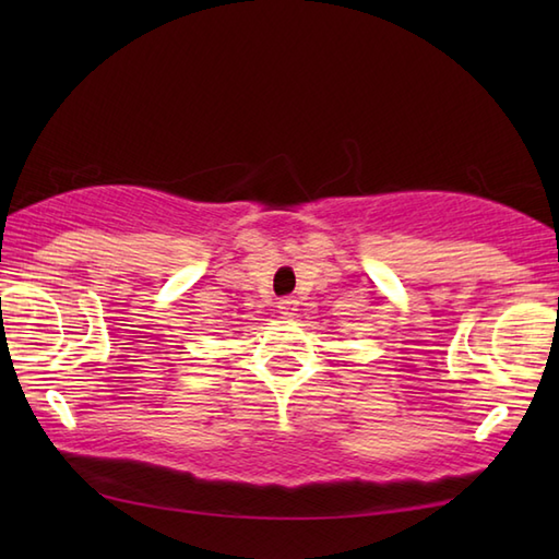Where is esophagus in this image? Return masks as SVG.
Wrapping results in <instances>:
<instances>
[{
  "mask_svg": "<svg viewBox=\"0 0 559 559\" xmlns=\"http://www.w3.org/2000/svg\"><path fill=\"white\" fill-rule=\"evenodd\" d=\"M298 300L295 298H283L281 302H278V312L283 314V317H295V312H298Z\"/></svg>",
  "mask_w": 559,
  "mask_h": 559,
  "instance_id": "1",
  "label": "esophagus"
}]
</instances>
